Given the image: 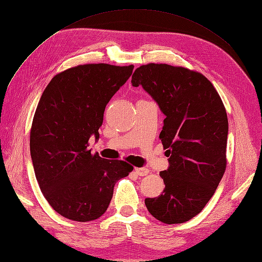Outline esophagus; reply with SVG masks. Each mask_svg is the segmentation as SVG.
I'll list each match as a JSON object with an SVG mask.
<instances>
[{
    "label": "esophagus",
    "mask_w": 262,
    "mask_h": 262,
    "mask_svg": "<svg viewBox=\"0 0 262 262\" xmlns=\"http://www.w3.org/2000/svg\"><path fill=\"white\" fill-rule=\"evenodd\" d=\"M134 171H135V173H137L140 176H146V175L149 173V170L148 169H145V167H135Z\"/></svg>",
    "instance_id": "obj_1"
}]
</instances>
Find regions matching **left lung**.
<instances>
[{"label": "left lung", "instance_id": "obj_1", "mask_svg": "<svg viewBox=\"0 0 262 262\" xmlns=\"http://www.w3.org/2000/svg\"><path fill=\"white\" fill-rule=\"evenodd\" d=\"M165 115L159 135L169 158L160 172L165 188L145 199L148 212L164 224H182L200 213L215 193L226 166L228 118L218 92L201 73L148 63L132 75Z\"/></svg>", "mask_w": 262, "mask_h": 262}]
</instances>
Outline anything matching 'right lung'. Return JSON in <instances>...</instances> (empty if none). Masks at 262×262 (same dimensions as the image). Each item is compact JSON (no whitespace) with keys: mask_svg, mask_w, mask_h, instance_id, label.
I'll use <instances>...</instances> for the list:
<instances>
[{"mask_svg":"<svg viewBox=\"0 0 262 262\" xmlns=\"http://www.w3.org/2000/svg\"><path fill=\"white\" fill-rule=\"evenodd\" d=\"M133 66L82 64L59 73L45 88L30 132L37 183L54 210L71 221H95L106 212L114 186L133 166L88 149L99 139L106 104Z\"/></svg>","mask_w":262,"mask_h":262,"instance_id":"obj_1","label":"right lung"}]
</instances>
